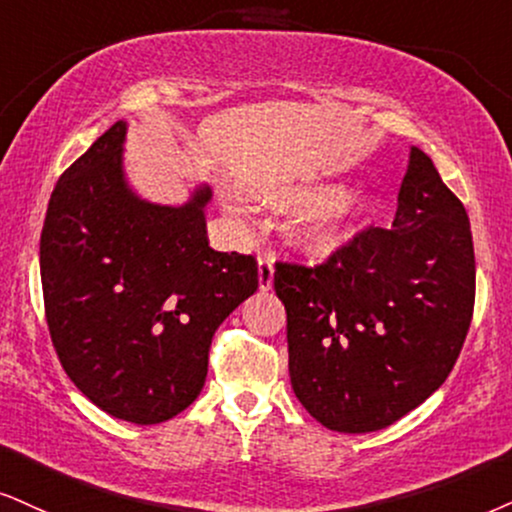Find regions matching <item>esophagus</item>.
Listing matches in <instances>:
<instances>
[{
  "instance_id": "esophagus-1",
  "label": "esophagus",
  "mask_w": 512,
  "mask_h": 512,
  "mask_svg": "<svg viewBox=\"0 0 512 512\" xmlns=\"http://www.w3.org/2000/svg\"><path fill=\"white\" fill-rule=\"evenodd\" d=\"M273 275H275V256L263 254L258 256V287L261 292H268L273 287Z\"/></svg>"
}]
</instances>
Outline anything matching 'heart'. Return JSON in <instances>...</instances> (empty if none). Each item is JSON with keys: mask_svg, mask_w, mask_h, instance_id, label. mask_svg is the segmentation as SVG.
Instances as JSON below:
<instances>
[{"mask_svg": "<svg viewBox=\"0 0 512 512\" xmlns=\"http://www.w3.org/2000/svg\"><path fill=\"white\" fill-rule=\"evenodd\" d=\"M258 199L273 208L296 206L285 225L287 242L315 261H325L346 249L372 216L375 201L368 192H351L337 185L268 187Z\"/></svg>", "mask_w": 512, "mask_h": 512, "instance_id": "1", "label": "heart"}]
</instances>
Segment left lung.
Masks as SVG:
<instances>
[{"label": "left lung", "mask_w": 512, "mask_h": 512, "mask_svg": "<svg viewBox=\"0 0 512 512\" xmlns=\"http://www.w3.org/2000/svg\"><path fill=\"white\" fill-rule=\"evenodd\" d=\"M296 399L327 430L377 432L430 399L463 349L475 249L460 199L410 147L389 230L368 227L315 268L277 263Z\"/></svg>", "instance_id": "1"}]
</instances>
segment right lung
<instances>
[{"instance_id": "1", "label": "right lung", "mask_w": 512, "mask_h": 512, "mask_svg": "<svg viewBox=\"0 0 512 512\" xmlns=\"http://www.w3.org/2000/svg\"><path fill=\"white\" fill-rule=\"evenodd\" d=\"M118 121L56 182L40 275L56 356L82 394L135 425L166 422L199 396L218 325L258 289L254 256L213 251L211 189L182 206L132 192Z\"/></svg>"}]
</instances>
